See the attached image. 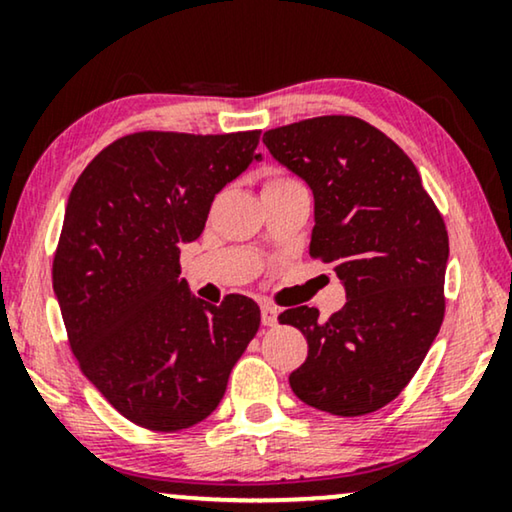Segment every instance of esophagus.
Instances as JSON below:
<instances>
[{
    "instance_id": "34e87169",
    "label": "esophagus",
    "mask_w": 512,
    "mask_h": 512,
    "mask_svg": "<svg viewBox=\"0 0 512 512\" xmlns=\"http://www.w3.org/2000/svg\"><path fill=\"white\" fill-rule=\"evenodd\" d=\"M277 307H272V305H263L261 307V321H263V326H277Z\"/></svg>"
}]
</instances>
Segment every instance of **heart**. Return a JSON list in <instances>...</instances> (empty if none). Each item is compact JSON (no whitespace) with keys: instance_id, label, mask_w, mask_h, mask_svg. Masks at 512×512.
I'll return each instance as SVG.
<instances>
[{"instance_id":"1","label":"heart","mask_w":512,"mask_h":512,"mask_svg":"<svg viewBox=\"0 0 512 512\" xmlns=\"http://www.w3.org/2000/svg\"><path fill=\"white\" fill-rule=\"evenodd\" d=\"M291 181H296L293 177H286V174H279V172H272L268 181H265V186H284V184H291Z\"/></svg>"}]
</instances>
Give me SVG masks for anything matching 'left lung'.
Instances as JSON below:
<instances>
[{
	"instance_id": "left-lung-1",
	"label": "left lung",
	"mask_w": 512,
	"mask_h": 512,
	"mask_svg": "<svg viewBox=\"0 0 512 512\" xmlns=\"http://www.w3.org/2000/svg\"><path fill=\"white\" fill-rule=\"evenodd\" d=\"M263 142L312 188L310 256L331 263L347 291L326 321L307 305L279 314L307 338L291 389L331 415H368L408 387L443 324V214L401 146L361 118H305Z\"/></svg>"
}]
</instances>
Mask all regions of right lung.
<instances>
[{"label": "right lung", "mask_w": 512, "mask_h": 512, "mask_svg": "<svg viewBox=\"0 0 512 512\" xmlns=\"http://www.w3.org/2000/svg\"><path fill=\"white\" fill-rule=\"evenodd\" d=\"M261 130L132 132L102 149L69 193L53 289L81 373L132 424L181 431L212 415L261 326L254 300L191 298L179 247L214 195L247 170Z\"/></svg>", "instance_id": "obj_1"}]
</instances>
